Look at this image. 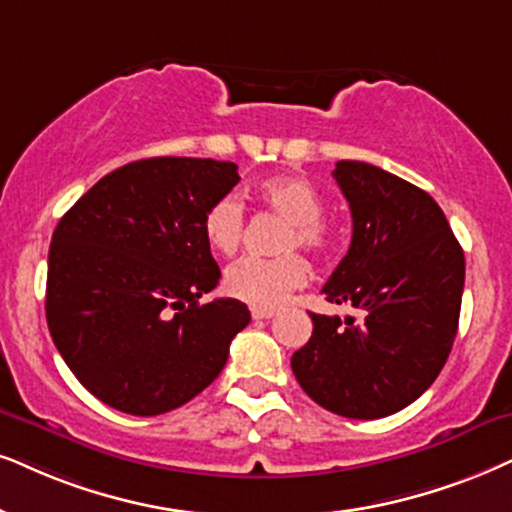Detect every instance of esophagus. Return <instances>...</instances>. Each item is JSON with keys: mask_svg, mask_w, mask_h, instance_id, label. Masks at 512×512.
I'll return each mask as SVG.
<instances>
[{"mask_svg": "<svg viewBox=\"0 0 512 512\" xmlns=\"http://www.w3.org/2000/svg\"><path fill=\"white\" fill-rule=\"evenodd\" d=\"M274 316V309H252V319L255 321H267Z\"/></svg>", "mask_w": 512, "mask_h": 512, "instance_id": "1", "label": "esophagus"}]
</instances>
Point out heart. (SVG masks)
I'll list each match as a JSON object with an SVG mask.
<instances>
[{
  "label": "heart",
  "mask_w": 512,
  "mask_h": 512,
  "mask_svg": "<svg viewBox=\"0 0 512 512\" xmlns=\"http://www.w3.org/2000/svg\"><path fill=\"white\" fill-rule=\"evenodd\" d=\"M255 196L264 208L286 219L278 250H307L319 255L333 245V226L323 219V198L312 181L302 177H271L257 184ZM245 212L236 196H222L205 210L203 236L212 250L231 255L243 238ZM307 264L297 252L278 257H245L224 274V290L252 309H276L304 286Z\"/></svg>",
  "instance_id": "heart-1"
}]
</instances>
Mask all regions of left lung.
Returning <instances> with one entry per match:
<instances>
[{"label":"left lung","mask_w":512,"mask_h":512,"mask_svg":"<svg viewBox=\"0 0 512 512\" xmlns=\"http://www.w3.org/2000/svg\"><path fill=\"white\" fill-rule=\"evenodd\" d=\"M333 177L352 212V243L321 293L364 319L309 314L312 338L290 366L323 409L385 418L428 390L449 359L465 257L430 193L359 160H340Z\"/></svg>","instance_id":"obj_1"}]
</instances>
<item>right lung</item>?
<instances>
[{"label": "right lung", "instance_id": "obj_1", "mask_svg": "<svg viewBox=\"0 0 512 512\" xmlns=\"http://www.w3.org/2000/svg\"><path fill=\"white\" fill-rule=\"evenodd\" d=\"M238 179L224 160L146 158L106 174L61 217L49 248V333L103 404L160 416L222 373L250 312L231 297L198 302L222 278L203 215Z\"/></svg>", "mask_w": 512, "mask_h": 512}]
</instances>
